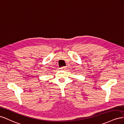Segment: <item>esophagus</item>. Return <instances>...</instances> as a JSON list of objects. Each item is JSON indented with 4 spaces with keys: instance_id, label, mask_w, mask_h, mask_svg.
I'll return each instance as SVG.
<instances>
[{
    "instance_id": "1",
    "label": "esophagus",
    "mask_w": 124,
    "mask_h": 124,
    "mask_svg": "<svg viewBox=\"0 0 124 124\" xmlns=\"http://www.w3.org/2000/svg\"><path fill=\"white\" fill-rule=\"evenodd\" d=\"M61 70H65L66 69V67H65V66L62 67V68H61Z\"/></svg>"
}]
</instances>
